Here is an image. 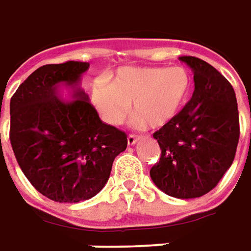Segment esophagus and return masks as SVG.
Returning <instances> with one entry per match:
<instances>
[{
	"label": "esophagus",
	"mask_w": 251,
	"mask_h": 251,
	"mask_svg": "<svg viewBox=\"0 0 251 251\" xmlns=\"http://www.w3.org/2000/svg\"><path fill=\"white\" fill-rule=\"evenodd\" d=\"M139 139V136L138 135H135V134H129L128 135V138H127V142H128V145L129 146H132L136 143V140Z\"/></svg>",
	"instance_id": "34e87169"
}]
</instances>
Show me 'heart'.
Wrapping results in <instances>:
<instances>
[{"instance_id": "obj_1", "label": "heart", "mask_w": 251, "mask_h": 251, "mask_svg": "<svg viewBox=\"0 0 251 251\" xmlns=\"http://www.w3.org/2000/svg\"><path fill=\"white\" fill-rule=\"evenodd\" d=\"M192 82L189 69L182 65L123 67L113 85L105 79L96 81L90 97L97 113L109 126L122 124L134 101L135 122L161 128L185 105Z\"/></svg>"}]
</instances>
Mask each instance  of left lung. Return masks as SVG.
<instances>
[{
	"label": "left lung",
	"mask_w": 251,
	"mask_h": 251,
	"mask_svg": "<svg viewBox=\"0 0 251 251\" xmlns=\"http://www.w3.org/2000/svg\"><path fill=\"white\" fill-rule=\"evenodd\" d=\"M193 70L195 92L172 122L152 136L161 158L151 179L166 195L195 199L212 191L235 158L239 113L231 83L196 56H179Z\"/></svg>",
	"instance_id": "left-lung-1"
}]
</instances>
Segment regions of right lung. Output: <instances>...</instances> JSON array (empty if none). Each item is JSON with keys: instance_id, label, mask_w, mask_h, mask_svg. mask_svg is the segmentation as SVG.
<instances>
[{"instance_id": "1", "label": "right lung", "mask_w": 251, "mask_h": 251, "mask_svg": "<svg viewBox=\"0 0 251 251\" xmlns=\"http://www.w3.org/2000/svg\"><path fill=\"white\" fill-rule=\"evenodd\" d=\"M88 69L72 60L44 65L10 99L9 138L17 163L37 192L58 202L96 196L127 147L126 132L102 122L79 88Z\"/></svg>"}]
</instances>
